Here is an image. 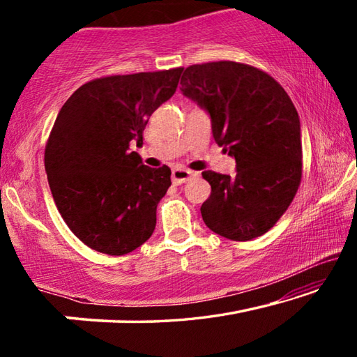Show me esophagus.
Returning <instances> with one entry per match:
<instances>
[{
	"label": "esophagus",
	"mask_w": 357,
	"mask_h": 357,
	"mask_svg": "<svg viewBox=\"0 0 357 357\" xmlns=\"http://www.w3.org/2000/svg\"><path fill=\"white\" fill-rule=\"evenodd\" d=\"M193 176L190 170H185V168H173L172 172V179L174 184H183L185 181H189Z\"/></svg>",
	"instance_id": "esophagus-1"
}]
</instances>
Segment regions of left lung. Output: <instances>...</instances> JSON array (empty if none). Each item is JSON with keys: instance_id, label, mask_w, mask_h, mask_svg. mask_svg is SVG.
<instances>
[{"instance_id": "left-lung-1", "label": "left lung", "mask_w": 357, "mask_h": 357, "mask_svg": "<svg viewBox=\"0 0 357 357\" xmlns=\"http://www.w3.org/2000/svg\"><path fill=\"white\" fill-rule=\"evenodd\" d=\"M181 91L211 116L213 137L236 160V176L203 172L211 195L202 217L214 233L250 241L273 228L291 204L302 178L298 112L285 89L253 66L193 64Z\"/></svg>"}]
</instances>
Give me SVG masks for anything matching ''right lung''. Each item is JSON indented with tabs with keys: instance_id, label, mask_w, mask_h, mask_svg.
<instances>
[{
	"instance_id": "obj_1",
	"label": "right lung",
	"mask_w": 357,
	"mask_h": 357,
	"mask_svg": "<svg viewBox=\"0 0 357 357\" xmlns=\"http://www.w3.org/2000/svg\"><path fill=\"white\" fill-rule=\"evenodd\" d=\"M183 70L96 78L58 113L45 144L48 185L70 231L93 250L124 255L153 234L172 170L143 165L129 146L143 143L149 116L176 91Z\"/></svg>"
}]
</instances>
